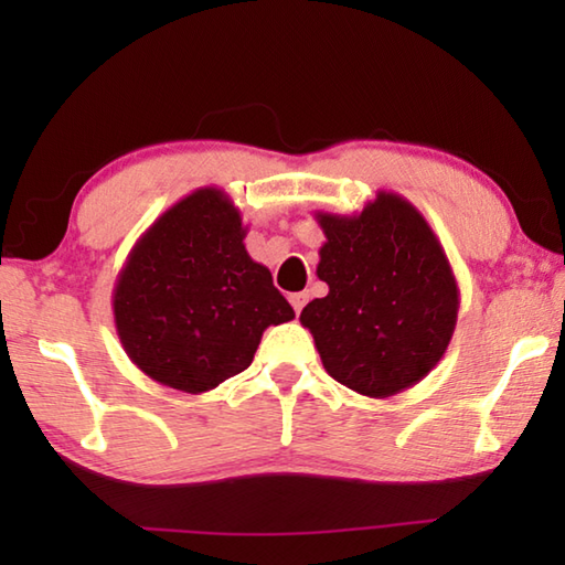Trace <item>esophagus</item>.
Wrapping results in <instances>:
<instances>
[{
  "label": "esophagus",
  "instance_id": "obj_1",
  "mask_svg": "<svg viewBox=\"0 0 565 565\" xmlns=\"http://www.w3.org/2000/svg\"><path fill=\"white\" fill-rule=\"evenodd\" d=\"M289 301H291V306H294V311L301 313L306 301H309V294H306V291H296V294L289 296Z\"/></svg>",
  "mask_w": 565,
  "mask_h": 565
}]
</instances>
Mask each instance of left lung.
<instances>
[{"label":"left lung","instance_id":"obj_1","mask_svg":"<svg viewBox=\"0 0 565 565\" xmlns=\"http://www.w3.org/2000/svg\"><path fill=\"white\" fill-rule=\"evenodd\" d=\"M327 242L317 276L323 299L303 306L323 369L351 391L388 398L428 376L451 343L458 284L424 214L379 191L359 214L317 212Z\"/></svg>","mask_w":565,"mask_h":565}]
</instances>
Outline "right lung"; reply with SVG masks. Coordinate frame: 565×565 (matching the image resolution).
Returning <instances> with one entry per match:
<instances>
[{"instance_id":"1","label":"right lung","mask_w":565,"mask_h":565,"mask_svg":"<svg viewBox=\"0 0 565 565\" xmlns=\"http://www.w3.org/2000/svg\"><path fill=\"white\" fill-rule=\"evenodd\" d=\"M244 236L242 212L226 191L202 186L134 244L111 309L124 351L149 379L204 394L242 374L266 329L294 319Z\"/></svg>"}]
</instances>
